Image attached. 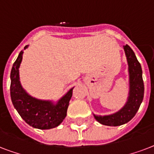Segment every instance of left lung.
<instances>
[{"instance_id":"obj_1","label":"left lung","mask_w":154,"mask_h":154,"mask_svg":"<svg viewBox=\"0 0 154 154\" xmlns=\"http://www.w3.org/2000/svg\"><path fill=\"white\" fill-rule=\"evenodd\" d=\"M124 50L129 65V93L127 102L124 107L112 114L106 116L94 114L99 123L109 126H118L129 122L139 109L144 97V82L141 64L128 45H125Z\"/></svg>"}]
</instances>
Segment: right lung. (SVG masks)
Here are the masks:
<instances>
[{"mask_svg":"<svg viewBox=\"0 0 154 154\" xmlns=\"http://www.w3.org/2000/svg\"><path fill=\"white\" fill-rule=\"evenodd\" d=\"M29 45L24 48L27 49ZM20 51L11 70L10 95L12 102L18 113L30 126L40 129H49L58 126L67 114L72 89H69L57 104L32 97L22 88L19 77V68L22 60Z\"/></svg>","mask_w":154,"mask_h":154,"instance_id":"add662e5","label":"right lung"}]
</instances>
